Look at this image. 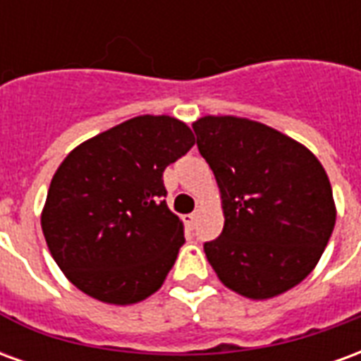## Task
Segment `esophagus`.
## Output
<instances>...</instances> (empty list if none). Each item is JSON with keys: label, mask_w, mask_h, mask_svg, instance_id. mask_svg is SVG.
Listing matches in <instances>:
<instances>
[{"label": "esophagus", "mask_w": 361, "mask_h": 361, "mask_svg": "<svg viewBox=\"0 0 361 361\" xmlns=\"http://www.w3.org/2000/svg\"><path fill=\"white\" fill-rule=\"evenodd\" d=\"M183 222H185V226L193 230V228H195V224H197V212L185 214V216H183Z\"/></svg>", "instance_id": "34e87169"}]
</instances>
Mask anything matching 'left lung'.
Listing matches in <instances>:
<instances>
[{
    "label": "left lung",
    "instance_id": "8db88e82",
    "mask_svg": "<svg viewBox=\"0 0 361 361\" xmlns=\"http://www.w3.org/2000/svg\"><path fill=\"white\" fill-rule=\"evenodd\" d=\"M193 131L222 197V234L204 243L222 284L251 300L300 284L336 220L325 168L303 145L259 121L204 116Z\"/></svg>",
    "mask_w": 361,
    "mask_h": 361
}]
</instances>
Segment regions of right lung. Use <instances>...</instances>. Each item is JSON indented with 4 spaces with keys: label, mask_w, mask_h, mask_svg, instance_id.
Here are the masks:
<instances>
[{
    "label": "right lung",
    "mask_w": 361,
    "mask_h": 361,
    "mask_svg": "<svg viewBox=\"0 0 361 361\" xmlns=\"http://www.w3.org/2000/svg\"><path fill=\"white\" fill-rule=\"evenodd\" d=\"M195 145L183 121L139 116L73 149L51 178L42 232L81 292L129 305L154 294L185 242L162 173Z\"/></svg>",
    "instance_id": "1"
}]
</instances>
